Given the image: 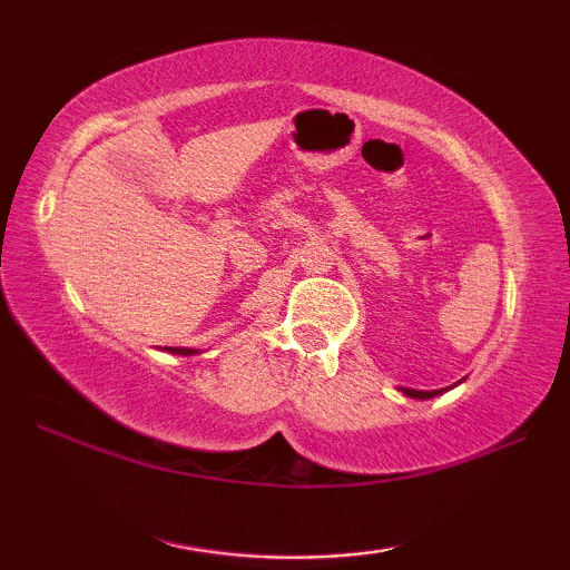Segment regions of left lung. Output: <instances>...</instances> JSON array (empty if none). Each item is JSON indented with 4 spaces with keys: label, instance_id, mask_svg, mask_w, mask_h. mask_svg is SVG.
<instances>
[{
    "label": "left lung",
    "instance_id": "8db88e82",
    "mask_svg": "<svg viewBox=\"0 0 570 570\" xmlns=\"http://www.w3.org/2000/svg\"><path fill=\"white\" fill-rule=\"evenodd\" d=\"M404 394H407V397H412V400H432V397H438V394H442V392H448V390H432V392H422V390H410V387H400Z\"/></svg>",
    "mask_w": 570,
    "mask_h": 570
}]
</instances>
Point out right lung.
<instances>
[{"label":"right lung","instance_id":"obj_1","mask_svg":"<svg viewBox=\"0 0 570 570\" xmlns=\"http://www.w3.org/2000/svg\"><path fill=\"white\" fill-rule=\"evenodd\" d=\"M166 352H170V354H183V356L196 354V350H186V346H166Z\"/></svg>","mask_w":570,"mask_h":570}]
</instances>
